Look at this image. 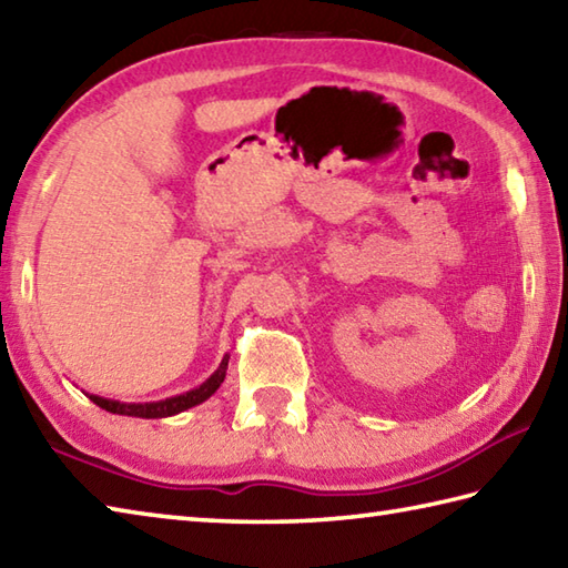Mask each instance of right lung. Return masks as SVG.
Here are the masks:
<instances>
[{"label":"right lung","mask_w":568,"mask_h":568,"mask_svg":"<svg viewBox=\"0 0 568 568\" xmlns=\"http://www.w3.org/2000/svg\"><path fill=\"white\" fill-rule=\"evenodd\" d=\"M226 366H229V357H224V362H221L219 369L211 374L202 386L194 388V392H186L182 396L164 398V402H154V404H120V402H108V398H100V396H91V402L95 406H100V408L110 410V414H120V416H138V418L174 416V414H180V410H186V408H192L196 404L206 402V398L221 386V382H224Z\"/></svg>","instance_id":"obj_1"}]
</instances>
